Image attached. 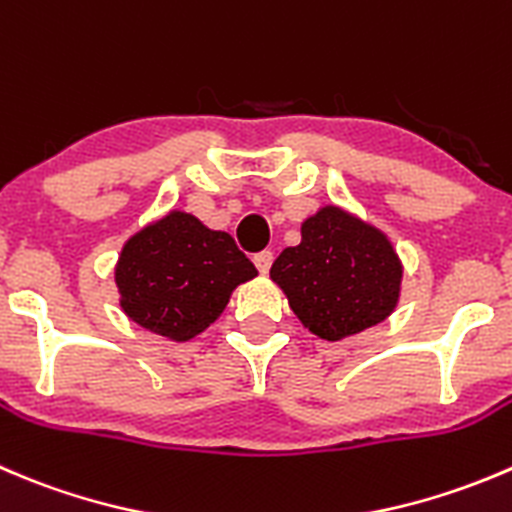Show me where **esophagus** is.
Returning a JSON list of instances; mask_svg holds the SVG:
<instances>
[{"label": "esophagus", "instance_id": "esophagus-1", "mask_svg": "<svg viewBox=\"0 0 512 512\" xmlns=\"http://www.w3.org/2000/svg\"><path fill=\"white\" fill-rule=\"evenodd\" d=\"M252 260H255L257 270H260L262 275H265V272L270 270V265H272V252L270 250H262V252H257V255L252 257Z\"/></svg>", "mask_w": 512, "mask_h": 512}]
</instances>
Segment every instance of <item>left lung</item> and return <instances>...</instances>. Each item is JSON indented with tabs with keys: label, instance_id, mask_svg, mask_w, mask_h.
Masks as SVG:
<instances>
[{
	"label": "left lung",
	"instance_id": "8db88e82",
	"mask_svg": "<svg viewBox=\"0 0 512 512\" xmlns=\"http://www.w3.org/2000/svg\"><path fill=\"white\" fill-rule=\"evenodd\" d=\"M270 277L297 320L312 335L335 342L395 310L403 265L377 227L327 205L302 222L300 245L280 252Z\"/></svg>",
	"mask_w": 512,
	"mask_h": 512
}]
</instances>
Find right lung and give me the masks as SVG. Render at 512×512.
I'll use <instances>...</instances> for the list:
<instances>
[{"instance_id": "right-lung-1", "label": "right lung", "mask_w": 512, "mask_h": 512, "mask_svg": "<svg viewBox=\"0 0 512 512\" xmlns=\"http://www.w3.org/2000/svg\"><path fill=\"white\" fill-rule=\"evenodd\" d=\"M257 275L227 232L172 210L122 247L114 282L124 315L155 335L185 342L212 325L232 290Z\"/></svg>"}]
</instances>
